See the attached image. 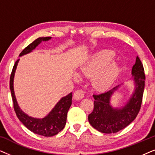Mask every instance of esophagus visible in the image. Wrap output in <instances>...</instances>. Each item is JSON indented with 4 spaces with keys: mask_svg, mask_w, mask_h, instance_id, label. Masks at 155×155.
Listing matches in <instances>:
<instances>
[{
    "mask_svg": "<svg viewBox=\"0 0 155 155\" xmlns=\"http://www.w3.org/2000/svg\"><path fill=\"white\" fill-rule=\"evenodd\" d=\"M84 91L82 90H76L75 92H74L73 94V98L75 99V100H80V99L83 98L84 97Z\"/></svg>",
    "mask_w": 155,
    "mask_h": 155,
    "instance_id": "1",
    "label": "esophagus"
}]
</instances>
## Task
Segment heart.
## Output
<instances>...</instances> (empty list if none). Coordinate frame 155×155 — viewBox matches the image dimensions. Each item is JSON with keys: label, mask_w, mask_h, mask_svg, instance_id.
<instances>
[{"label": "heart", "mask_w": 155, "mask_h": 155, "mask_svg": "<svg viewBox=\"0 0 155 155\" xmlns=\"http://www.w3.org/2000/svg\"><path fill=\"white\" fill-rule=\"evenodd\" d=\"M114 53L102 51L93 56L80 69V73L86 77H92V83L97 90H104L115 81L119 73L118 64L112 61Z\"/></svg>", "instance_id": "heart-1"}]
</instances>
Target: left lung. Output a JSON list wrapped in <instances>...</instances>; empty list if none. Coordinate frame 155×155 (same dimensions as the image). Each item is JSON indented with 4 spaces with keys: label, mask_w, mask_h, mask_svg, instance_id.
Listing matches in <instances>:
<instances>
[{
    "label": "left lung",
    "mask_w": 155,
    "mask_h": 155,
    "mask_svg": "<svg viewBox=\"0 0 155 155\" xmlns=\"http://www.w3.org/2000/svg\"><path fill=\"white\" fill-rule=\"evenodd\" d=\"M132 75L135 82V91L122 108H113L110 105L111 95L120 85L101 94H93L94 109L88 116V120L91 126L99 132L117 133L132 123L138 114L143 101L145 80L143 63L138 56L133 66Z\"/></svg>",
    "instance_id": "left-lung-1"
}]
</instances>
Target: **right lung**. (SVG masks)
I'll return each mask as SVG.
<instances>
[{"label": "right lung", "mask_w": 155, "mask_h": 155, "mask_svg": "<svg viewBox=\"0 0 155 155\" xmlns=\"http://www.w3.org/2000/svg\"><path fill=\"white\" fill-rule=\"evenodd\" d=\"M49 39H51L50 37L38 38L32 43L27 46L20 53V56L32 51V50L35 49L41 43V41H48ZM19 60L20 59L17 60L15 63L10 78V89L11 91L13 107L16 115L19 120L25 125V126L34 133L43 135L45 137H51L56 135L64 128L65 124H66L67 114L71 106L73 94L71 92L67 96L61 98V100L56 104L54 109L51 110V111L43 118H35L27 115L20 109V107L18 106L14 92V76Z\"/></svg>", "instance_id": "1"}]
</instances>
